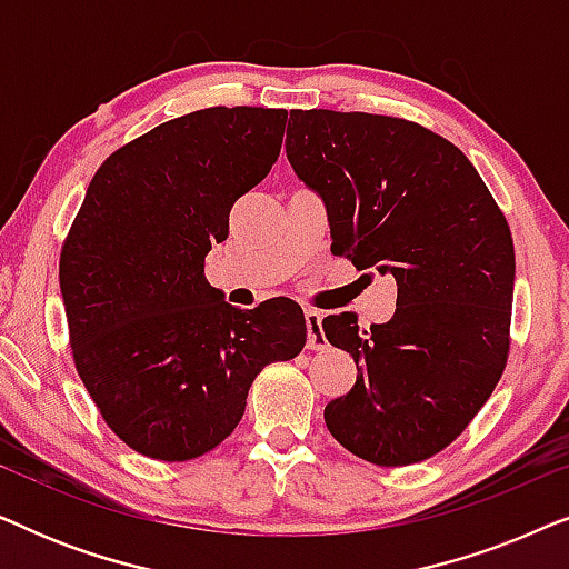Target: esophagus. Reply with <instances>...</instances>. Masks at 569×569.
<instances>
[{"label":"esophagus","mask_w":569,"mask_h":569,"mask_svg":"<svg viewBox=\"0 0 569 569\" xmlns=\"http://www.w3.org/2000/svg\"><path fill=\"white\" fill-rule=\"evenodd\" d=\"M323 313L318 310H306V329H308V347L310 349H323L326 337H323Z\"/></svg>","instance_id":"34e87169"}]
</instances>
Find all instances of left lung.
I'll return each instance as SVG.
<instances>
[{
    "label": "left lung",
    "mask_w": 569,
    "mask_h": 569,
    "mask_svg": "<svg viewBox=\"0 0 569 569\" xmlns=\"http://www.w3.org/2000/svg\"><path fill=\"white\" fill-rule=\"evenodd\" d=\"M287 160L318 193L331 251L396 279L391 321L323 318L357 380L323 409L329 432L378 466L425 461L485 407L510 347L516 251L477 168L419 123L290 111Z\"/></svg>",
    "instance_id": "1"
}]
</instances>
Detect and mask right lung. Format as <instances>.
<instances>
[{
	"label": "right lung",
	"instance_id": "add662e5",
	"mask_svg": "<svg viewBox=\"0 0 569 569\" xmlns=\"http://www.w3.org/2000/svg\"><path fill=\"white\" fill-rule=\"evenodd\" d=\"M282 108H204L116 150L61 248L77 372L108 427L158 461L220 446L263 365L306 345L298 302L232 308L204 259L279 158Z\"/></svg>",
	"mask_w": 569,
	"mask_h": 569
}]
</instances>
